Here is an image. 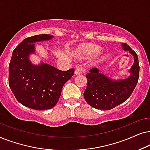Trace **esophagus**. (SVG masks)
<instances>
[{
	"instance_id": "obj_1",
	"label": "esophagus",
	"mask_w": 150,
	"mask_h": 150,
	"mask_svg": "<svg viewBox=\"0 0 150 150\" xmlns=\"http://www.w3.org/2000/svg\"><path fill=\"white\" fill-rule=\"evenodd\" d=\"M83 72V67L81 66H78L76 69H75V75H80Z\"/></svg>"
}]
</instances>
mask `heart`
I'll list each match as a JSON object with an SVG mask.
<instances>
[{"mask_svg": "<svg viewBox=\"0 0 150 150\" xmlns=\"http://www.w3.org/2000/svg\"><path fill=\"white\" fill-rule=\"evenodd\" d=\"M101 51V47L98 45H91L84 47L82 50V54L85 57H91L99 53Z\"/></svg>", "mask_w": 150, "mask_h": 150, "instance_id": "heart-1", "label": "heart"}]
</instances>
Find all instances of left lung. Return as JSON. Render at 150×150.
Returning a JSON list of instances; mask_svg holds the SVG:
<instances>
[{
  "mask_svg": "<svg viewBox=\"0 0 150 150\" xmlns=\"http://www.w3.org/2000/svg\"><path fill=\"white\" fill-rule=\"evenodd\" d=\"M123 49L133 55L134 63L128 72L129 76L115 80L93 68L86 76L88 84L83 97L88 104L99 110H111L127 100L138 83L139 63L137 53L127 44L121 43Z\"/></svg>",
  "mask_w": 150,
  "mask_h": 150,
  "instance_id": "1",
  "label": "left lung"
}]
</instances>
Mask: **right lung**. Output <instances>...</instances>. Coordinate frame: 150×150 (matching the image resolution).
Returning a JSON list of instances; mask_svg holds the SVG:
<instances>
[{
  "label": "right lung",
  "mask_w": 150,
  "mask_h": 150,
  "mask_svg": "<svg viewBox=\"0 0 150 150\" xmlns=\"http://www.w3.org/2000/svg\"><path fill=\"white\" fill-rule=\"evenodd\" d=\"M53 38L52 35H33L23 40L13 50L9 66V86L21 104L35 110L54 107L62 89L73 77L74 69L63 71L41 62L33 64L29 56L35 54V43Z\"/></svg>",
  "instance_id": "add662e5"
}]
</instances>
